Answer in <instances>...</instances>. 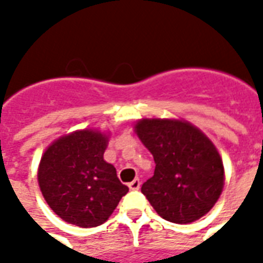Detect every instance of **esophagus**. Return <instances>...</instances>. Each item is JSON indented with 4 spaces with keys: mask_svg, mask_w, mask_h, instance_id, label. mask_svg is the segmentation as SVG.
<instances>
[{
    "mask_svg": "<svg viewBox=\"0 0 263 263\" xmlns=\"http://www.w3.org/2000/svg\"><path fill=\"white\" fill-rule=\"evenodd\" d=\"M128 186H129L131 190H139V187H141V180H139V179H135V180H132Z\"/></svg>",
    "mask_w": 263,
    "mask_h": 263,
    "instance_id": "esophagus-1",
    "label": "esophagus"
}]
</instances>
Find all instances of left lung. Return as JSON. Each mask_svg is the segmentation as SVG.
I'll use <instances>...</instances> for the list:
<instances>
[{
	"instance_id": "8db88e82",
	"label": "left lung",
	"mask_w": 263,
	"mask_h": 263,
	"mask_svg": "<svg viewBox=\"0 0 263 263\" xmlns=\"http://www.w3.org/2000/svg\"><path fill=\"white\" fill-rule=\"evenodd\" d=\"M135 132L156 163L141 189L156 213L176 224L207 214L224 187V166L213 142L187 121L141 120Z\"/></svg>"
}]
</instances>
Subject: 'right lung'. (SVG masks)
<instances>
[{"label":"right lung","instance_id":"add662e5","mask_svg":"<svg viewBox=\"0 0 263 263\" xmlns=\"http://www.w3.org/2000/svg\"><path fill=\"white\" fill-rule=\"evenodd\" d=\"M108 137L83 129L54 141L43 154L37 182L49 207L73 226L91 228L108 220L128 187L104 160Z\"/></svg>","mask_w":263,"mask_h":263}]
</instances>
